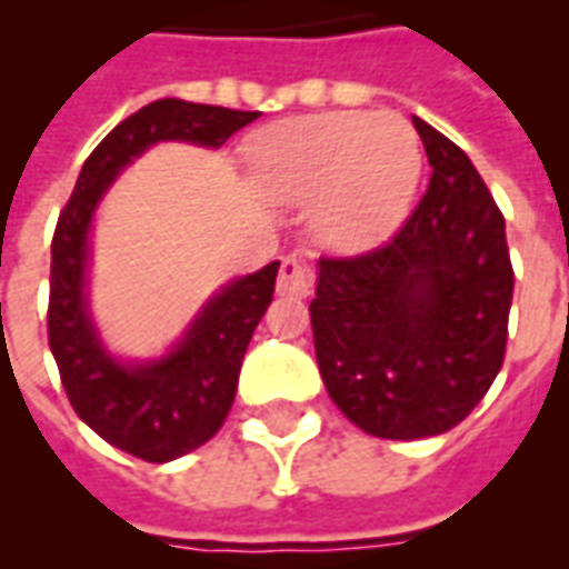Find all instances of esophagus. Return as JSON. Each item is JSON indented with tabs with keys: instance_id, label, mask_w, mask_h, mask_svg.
<instances>
[{
	"instance_id": "34e87169",
	"label": "esophagus",
	"mask_w": 569,
	"mask_h": 569,
	"mask_svg": "<svg viewBox=\"0 0 569 569\" xmlns=\"http://www.w3.org/2000/svg\"><path fill=\"white\" fill-rule=\"evenodd\" d=\"M312 280H316V271H312L310 262H303L298 257H286L280 262V274H277V292L307 298L312 292Z\"/></svg>"
}]
</instances>
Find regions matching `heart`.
<instances>
[{"mask_svg": "<svg viewBox=\"0 0 569 569\" xmlns=\"http://www.w3.org/2000/svg\"><path fill=\"white\" fill-rule=\"evenodd\" d=\"M259 186L283 203H316L330 248L360 250L387 236L413 200L422 147L398 114L328 111L286 120L250 141Z\"/></svg>", "mask_w": 569, "mask_h": 569, "instance_id": "heart-1", "label": "heart"}]
</instances>
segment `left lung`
<instances>
[{
	"mask_svg": "<svg viewBox=\"0 0 569 569\" xmlns=\"http://www.w3.org/2000/svg\"><path fill=\"white\" fill-rule=\"evenodd\" d=\"M431 182L392 239L325 253L310 303L316 360L342 413L380 440L463 422L508 346L513 268L505 218L455 141L413 118Z\"/></svg>",
	"mask_w": 569,
	"mask_h": 569,
	"instance_id": "obj_1",
	"label": "left lung"
}]
</instances>
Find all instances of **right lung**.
<instances>
[{
	"mask_svg": "<svg viewBox=\"0 0 569 569\" xmlns=\"http://www.w3.org/2000/svg\"><path fill=\"white\" fill-rule=\"evenodd\" d=\"M259 111H232L186 100H156L102 138L82 164L70 200L58 214L49 266V348L70 405L102 440L150 463H164L203 446L230 413L248 342L274 298L280 262L230 283L209 301L189 337L150 366H120L102 351L84 312L88 227L102 191L123 164L156 141L221 147Z\"/></svg>",
	"mask_w": 569,
	"mask_h": 569,
	"instance_id": "1",
	"label": "right lung"
}]
</instances>
